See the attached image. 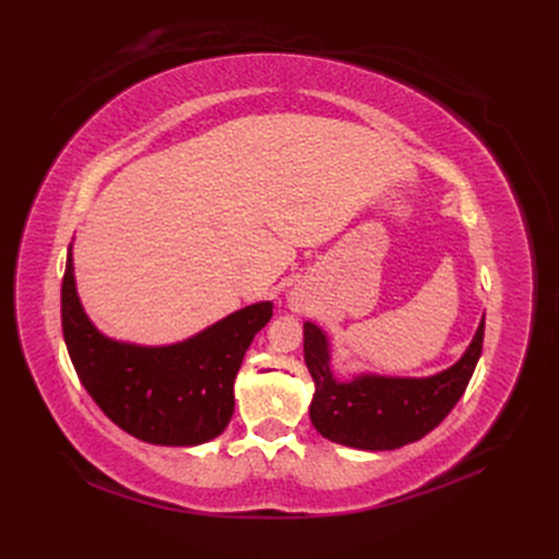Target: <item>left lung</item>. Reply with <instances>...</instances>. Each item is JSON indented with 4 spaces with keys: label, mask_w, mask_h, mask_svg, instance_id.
<instances>
[{
    "label": "left lung",
    "mask_w": 559,
    "mask_h": 559,
    "mask_svg": "<svg viewBox=\"0 0 559 559\" xmlns=\"http://www.w3.org/2000/svg\"><path fill=\"white\" fill-rule=\"evenodd\" d=\"M302 352L314 380L310 419L333 443L357 450H396L425 438L462 399L483 352L485 319L462 359L429 378L361 373L337 380L329 337L312 321L302 324Z\"/></svg>",
    "instance_id": "obj_1"
}]
</instances>
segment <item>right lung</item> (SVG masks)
I'll return each mask as SVG.
<instances>
[{"label": "right lung", "instance_id": "add662e5", "mask_svg": "<svg viewBox=\"0 0 559 559\" xmlns=\"http://www.w3.org/2000/svg\"><path fill=\"white\" fill-rule=\"evenodd\" d=\"M273 317L253 302L175 345H134L95 329L76 294L72 245L62 277V335L76 376L114 425L144 443L191 448L222 433L235 411L245 352Z\"/></svg>", "mask_w": 559, "mask_h": 559}]
</instances>
